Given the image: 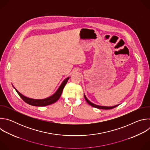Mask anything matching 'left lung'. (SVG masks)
I'll return each instance as SVG.
<instances>
[{
	"instance_id": "obj_1",
	"label": "left lung",
	"mask_w": 150,
	"mask_h": 150,
	"mask_svg": "<svg viewBox=\"0 0 150 150\" xmlns=\"http://www.w3.org/2000/svg\"><path fill=\"white\" fill-rule=\"evenodd\" d=\"M84 97H85V100H86V101L90 104V105H91V106H93V107H94V108H97V109H105V110H109V109H113V108H116V107H117V106H118L119 104H118V105H114V106H112V107H105V106H101V105H96V104H93V103H91V102H90L87 98V97H85V96L84 95Z\"/></svg>"
}]
</instances>
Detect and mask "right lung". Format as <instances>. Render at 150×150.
<instances>
[{"label": "right lung", "mask_w": 150, "mask_h": 150, "mask_svg": "<svg viewBox=\"0 0 150 150\" xmlns=\"http://www.w3.org/2000/svg\"><path fill=\"white\" fill-rule=\"evenodd\" d=\"M69 78L68 77L63 81V82L62 83L61 85L59 87V88H58L57 91L53 96H52L51 97H48L47 98H45V99L37 100V99H33V98H28L27 97H25L23 94H21L15 88H14L16 90V91L17 92V93L19 94L20 97L27 104L31 105H34V106H46V105H48L53 104L54 103H55L56 101H57L59 100V98H60V97L62 94L63 90L64 87H65V85L67 83Z\"/></svg>", "instance_id": "add662e5"}]
</instances>
